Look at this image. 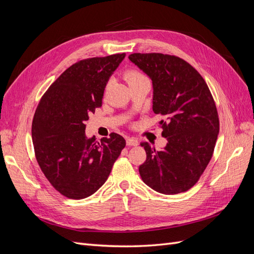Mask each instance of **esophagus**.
Wrapping results in <instances>:
<instances>
[{
	"mask_svg": "<svg viewBox=\"0 0 254 254\" xmlns=\"http://www.w3.org/2000/svg\"><path fill=\"white\" fill-rule=\"evenodd\" d=\"M126 143L128 146H136V145H139V139H136V137H133V136L127 137Z\"/></svg>",
	"mask_w": 254,
	"mask_h": 254,
	"instance_id": "1",
	"label": "esophagus"
}]
</instances>
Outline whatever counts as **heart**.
Wrapping results in <instances>:
<instances>
[{
    "label": "heart",
    "mask_w": 254,
    "mask_h": 254,
    "mask_svg": "<svg viewBox=\"0 0 254 254\" xmlns=\"http://www.w3.org/2000/svg\"><path fill=\"white\" fill-rule=\"evenodd\" d=\"M124 77L127 80V82L129 83V86H130V84L136 82V81L148 79L141 71L137 70V68H129V70H127L125 72Z\"/></svg>",
    "instance_id": "1"
}]
</instances>
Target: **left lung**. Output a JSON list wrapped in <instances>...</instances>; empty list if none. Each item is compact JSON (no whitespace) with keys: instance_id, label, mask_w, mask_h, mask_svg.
Wrapping results in <instances>:
<instances>
[{"instance_id":"left-lung-1","label":"left lung","mask_w":254,"mask_h":254,"mask_svg":"<svg viewBox=\"0 0 254 254\" xmlns=\"http://www.w3.org/2000/svg\"><path fill=\"white\" fill-rule=\"evenodd\" d=\"M129 59L152 80V110L163 117L160 127L167 140L162 150L141 143V178L159 193H183L212 159L219 132L216 104L202 76L184 59L162 53H133Z\"/></svg>"}]
</instances>
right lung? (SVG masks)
Listing matches in <instances>:
<instances>
[{"label":"right lung","mask_w":254,"mask_h":254,"mask_svg":"<svg viewBox=\"0 0 254 254\" xmlns=\"http://www.w3.org/2000/svg\"><path fill=\"white\" fill-rule=\"evenodd\" d=\"M125 53L77 61L42 95L36 109L32 137L42 173L61 195L82 199L94 194L108 178L125 147L111 132L96 141L86 135V121L102 107L106 84Z\"/></svg>","instance_id":"obj_1"}]
</instances>
